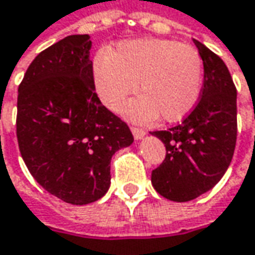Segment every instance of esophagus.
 Wrapping results in <instances>:
<instances>
[{
    "label": "esophagus",
    "instance_id": "1",
    "mask_svg": "<svg viewBox=\"0 0 255 255\" xmlns=\"http://www.w3.org/2000/svg\"><path fill=\"white\" fill-rule=\"evenodd\" d=\"M132 133L133 137H134L136 140H139V139H142L143 136L146 134V130H143L140 128H136V126H132Z\"/></svg>",
    "mask_w": 255,
    "mask_h": 255
}]
</instances>
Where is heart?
Masks as SVG:
<instances>
[{
  "mask_svg": "<svg viewBox=\"0 0 255 255\" xmlns=\"http://www.w3.org/2000/svg\"><path fill=\"white\" fill-rule=\"evenodd\" d=\"M93 84L111 111L134 91L140 93L123 108L132 121L147 122L160 115L166 122H177L199 102L203 61L196 48L171 39L123 41L95 61Z\"/></svg>",
  "mask_w": 255,
  "mask_h": 255,
  "instance_id": "b5f03b06",
  "label": "heart"
}]
</instances>
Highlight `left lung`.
<instances>
[{"mask_svg":"<svg viewBox=\"0 0 255 255\" xmlns=\"http://www.w3.org/2000/svg\"><path fill=\"white\" fill-rule=\"evenodd\" d=\"M199 49L204 79L200 101L184 121L152 132L166 146L152 184L164 199L190 201L213 189L230 166L237 140V89L226 64L206 45Z\"/></svg>","mask_w":255,"mask_h":255,"instance_id":"8db88e82","label":"left lung"}]
</instances>
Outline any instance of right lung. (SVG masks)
Here are the masks:
<instances>
[{
	"label": "right lung",
	"instance_id": "add662e5",
	"mask_svg": "<svg viewBox=\"0 0 255 255\" xmlns=\"http://www.w3.org/2000/svg\"><path fill=\"white\" fill-rule=\"evenodd\" d=\"M89 35H69L28 66L18 88L16 137L35 180L65 203L89 204L111 186V159L129 126L95 92Z\"/></svg>",
	"mask_w": 255,
	"mask_h": 255
}]
</instances>
